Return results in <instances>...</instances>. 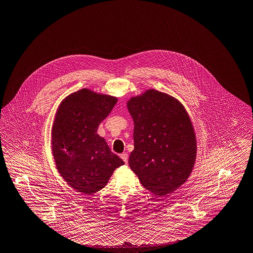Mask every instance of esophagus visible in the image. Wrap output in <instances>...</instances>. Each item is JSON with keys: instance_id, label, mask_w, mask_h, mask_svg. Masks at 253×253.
Segmentation results:
<instances>
[{"instance_id": "obj_1", "label": "esophagus", "mask_w": 253, "mask_h": 253, "mask_svg": "<svg viewBox=\"0 0 253 253\" xmlns=\"http://www.w3.org/2000/svg\"><path fill=\"white\" fill-rule=\"evenodd\" d=\"M121 159L123 160V162L125 163V164H127L128 163V155L126 154V153H123V154H121Z\"/></svg>"}]
</instances>
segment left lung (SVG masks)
<instances>
[{
  "label": "left lung",
  "instance_id": "obj_1",
  "mask_svg": "<svg viewBox=\"0 0 253 253\" xmlns=\"http://www.w3.org/2000/svg\"><path fill=\"white\" fill-rule=\"evenodd\" d=\"M134 121L130 169L150 192L166 196L189 177L196 159V138L183 105L156 89L127 102Z\"/></svg>",
  "mask_w": 253,
  "mask_h": 253
}]
</instances>
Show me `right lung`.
Instances as JSON below:
<instances>
[{"label": "right lung", "instance_id": "add662e5", "mask_svg": "<svg viewBox=\"0 0 253 253\" xmlns=\"http://www.w3.org/2000/svg\"><path fill=\"white\" fill-rule=\"evenodd\" d=\"M117 98L83 88L60 104L53 128L52 151L61 176L76 190L93 194L103 188L124 162L96 134Z\"/></svg>", "mask_w": 253, "mask_h": 253}]
</instances>
